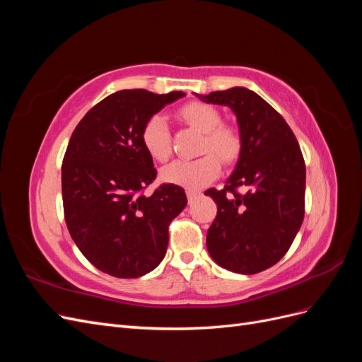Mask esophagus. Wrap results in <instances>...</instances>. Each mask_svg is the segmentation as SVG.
Here are the masks:
<instances>
[{"label": "esophagus", "mask_w": 362, "mask_h": 362, "mask_svg": "<svg viewBox=\"0 0 362 362\" xmlns=\"http://www.w3.org/2000/svg\"><path fill=\"white\" fill-rule=\"evenodd\" d=\"M185 193H187V198H189V201H192L193 198H196V196L201 194V192H199V190H194V189H187V192H185Z\"/></svg>", "instance_id": "34e87169"}]
</instances>
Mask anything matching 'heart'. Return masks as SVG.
<instances>
[{
    "instance_id": "b5f03b06",
    "label": "heart",
    "mask_w": 362,
    "mask_h": 362,
    "mask_svg": "<svg viewBox=\"0 0 362 362\" xmlns=\"http://www.w3.org/2000/svg\"><path fill=\"white\" fill-rule=\"evenodd\" d=\"M178 116L192 128L201 131L204 139L199 145V158L177 160L161 169V178L184 187H202L211 182L221 172V159L225 166H231L242 154L243 141L238 131L222 124V115L210 104L190 101L184 104ZM141 145L148 156L158 163L168 161L172 154V137L166 119L152 115L141 128Z\"/></svg>"
}]
</instances>
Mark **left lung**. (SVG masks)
Returning <instances> with one entry per match:
<instances>
[{
  "label": "left lung",
  "mask_w": 362,
  "mask_h": 362,
  "mask_svg": "<svg viewBox=\"0 0 362 362\" xmlns=\"http://www.w3.org/2000/svg\"><path fill=\"white\" fill-rule=\"evenodd\" d=\"M231 107L243 148L225 187L205 194L217 204L206 247L218 266L243 275L272 267L287 254L305 214V160L291 128L246 87L198 95ZM243 187L245 194L238 189Z\"/></svg>",
  "instance_id": "8db88e82"
}]
</instances>
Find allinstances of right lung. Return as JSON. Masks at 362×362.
<instances>
[{
	"mask_svg": "<svg viewBox=\"0 0 362 362\" xmlns=\"http://www.w3.org/2000/svg\"><path fill=\"white\" fill-rule=\"evenodd\" d=\"M182 92L119 90L92 107L76 125L62 164L63 211L69 234L92 264L116 278H139L166 255L169 225L187 198L161 184L141 145V128Z\"/></svg>",
	"mask_w": 362,
	"mask_h": 362,
	"instance_id": "right-lung-1",
	"label": "right lung"
}]
</instances>
